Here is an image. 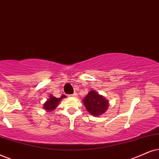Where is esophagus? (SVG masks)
I'll return each instance as SVG.
<instances>
[{"mask_svg":"<svg viewBox=\"0 0 159 159\" xmlns=\"http://www.w3.org/2000/svg\"><path fill=\"white\" fill-rule=\"evenodd\" d=\"M72 97H73V98H76L78 96V94H77V93H74L73 94H72Z\"/></svg>","mask_w":159,"mask_h":159,"instance_id":"34e87169","label":"esophagus"}]
</instances>
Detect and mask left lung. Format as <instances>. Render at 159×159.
I'll list each match as a JSON object with an SVG mask.
<instances>
[{
    "label": "left lung",
    "mask_w": 159,
    "mask_h": 159,
    "mask_svg": "<svg viewBox=\"0 0 159 159\" xmlns=\"http://www.w3.org/2000/svg\"><path fill=\"white\" fill-rule=\"evenodd\" d=\"M82 101L88 112L94 116H101L109 106V101L94 89L90 90Z\"/></svg>",
    "instance_id": "8db88e82"
}]
</instances>
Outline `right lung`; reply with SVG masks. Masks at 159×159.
<instances>
[{
    "label": "right lung",
    "instance_id": "right-lung-1",
    "mask_svg": "<svg viewBox=\"0 0 159 159\" xmlns=\"http://www.w3.org/2000/svg\"><path fill=\"white\" fill-rule=\"evenodd\" d=\"M67 96L65 95V94H62L61 98H56L54 97L52 94H50L49 98H48V100H46L45 103L43 104V108L48 113H52L53 112L54 110L56 109V107H58L60 101L63 99V98H65Z\"/></svg>",
    "mask_w": 159,
    "mask_h": 159
}]
</instances>
